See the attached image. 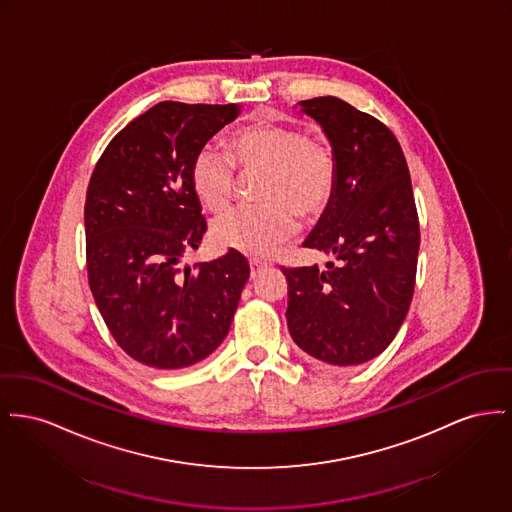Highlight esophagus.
<instances>
[{
	"instance_id": "esophagus-1",
	"label": "esophagus",
	"mask_w": 512,
	"mask_h": 512,
	"mask_svg": "<svg viewBox=\"0 0 512 512\" xmlns=\"http://www.w3.org/2000/svg\"><path fill=\"white\" fill-rule=\"evenodd\" d=\"M249 267H251V278H255L259 272L263 271V269L267 267V263L257 261V259H251V261H249Z\"/></svg>"
}]
</instances>
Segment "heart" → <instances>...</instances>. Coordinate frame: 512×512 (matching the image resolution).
<instances>
[{
    "instance_id": "b5f03b06",
    "label": "heart",
    "mask_w": 512,
    "mask_h": 512,
    "mask_svg": "<svg viewBox=\"0 0 512 512\" xmlns=\"http://www.w3.org/2000/svg\"><path fill=\"white\" fill-rule=\"evenodd\" d=\"M228 153L197 152L189 178L201 205L211 212L226 211L238 189L241 172L263 170L257 207H241L214 224V240L249 257H271L300 232V214L319 218L329 209L336 191V158L331 147L305 135L294 123L253 121L234 129Z\"/></svg>"
}]
</instances>
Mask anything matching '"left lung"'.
<instances>
[{"label":"left lung","mask_w":512,"mask_h":512,"mask_svg":"<svg viewBox=\"0 0 512 512\" xmlns=\"http://www.w3.org/2000/svg\"><path fill=\"white\" fill-rule=\"evenodd\" d=\"M336 158V191L303 247L336 263L286 269L288 329L321 367L373 360L406 319L416 286L420 222L408 164L391 129L336 96L301 100Z\"/></svg>","instance_id":"8db88e82"}]
</instances>
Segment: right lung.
Here are the masks:
<instances>
[{
    "label": "right lung",
    "mask_w": 512,
    "mask_h": 512,
    "mask_svg": "<svg viewBox=\"0 0 512 512\" xmlns=\"http://www.w3.org/2000/svg\"><path fill=\"white\" fill-rule=\"evenodd\" d=\"M238 114L236 104L160 102L127 123L94 166L85 201L92 296L121 350L149 367L211 356L249 278L236 249L180 267L207 232L191 162Z\"/></svg>",
    "instance_id": "1"
}]
</instances>
